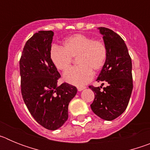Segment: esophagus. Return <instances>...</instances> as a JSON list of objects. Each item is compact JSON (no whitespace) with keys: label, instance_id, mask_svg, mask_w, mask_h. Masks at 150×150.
I'll return each mask as SVG.
<instances>
[{"label":"esophagus","instance_id":"34e87169","mask_svg":"<svg viewBox=\"0 0 150 150\" xmlns=\"http://www.w3.org/2000/svg\"><path fill=\"white\" fill-rule=\"evenodd\" d=\"M85 88H86V87H84V86H79V87H77V89H78V91H83V90L85 89Z\"/></svg>","mask_w":150,"mask_h":150}]
</instances>
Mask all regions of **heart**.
<instances>
[{
    "mask_svg": "<svg viewBox=\"0 0 150 150\" xmlns=\"http://www.w3.org/2000/svg\"><path fill=\"white\" fill-rule=\"evenodd\" d=\"M77 67L70 68L64 74L67 83L83 86L92 79L93 72L100 71L107 59V48L104 42L89 36L76 34L63 42V47L53 46L50 59L59 71H65L71 66L73 58H76Z\"/></svg>",
    "mask_w": 150,
    "mask_h": 150,
    "instance_id": "obj_1",
    "label": "heart"
}]
</instances>
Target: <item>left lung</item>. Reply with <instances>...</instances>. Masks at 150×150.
Returning <instances> with one entry per match:
<instances>
[{"mask_svg": "<svg viewBox=\"0 0 150 150\" xmlns=\"http://www.w3.org/2000/svg\"><path fill=\"white\" fill-rule=\"evenodd\" d=\"M107 48V59L97 81H104L107 86L89 88L95 93L91 108L98 116L111 121L126 110L133 89L132 64L125 41L113 30L98 28Z\"/></svg>", "mask_w": 150, "mask_h": 150, "instance_id": "8db88e82", "label": "left lung"}]
</instances>
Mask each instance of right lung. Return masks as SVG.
I'll return each mask as SVG.
<instances>
[{"label":"right lung","instance_id":"obj_1","mask_svg":"<svg viewBox=\"0 0 150 150\" xmlns=\"http://www.w3.org/2000/svg\"><path fill=\"white\" fill-rule=\"evenodd\" d=\"M54 33L40 30L26 42L19 61L21 91L29 112L49 130L62 127L68 119V104L77 88L68 83L58 86L61 77L50 59Z\"/></svg>","mask_w":150,"mask_h":150}]
</instances>
